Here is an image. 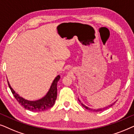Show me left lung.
Instances as JSON below:
<instances>
[{
  "label": "left lung",
  "instance_id": "8db88e82",
  "mask_svg": "<svg viewBox=\"0 0 134 134\" xmlns=\"http://www.w3.org/2000/svg\"><path fill=\"white\" fill-rule=\"evenodd\" d=\"M79 101H80V100H79ZM115 103V102H114V103H113V104H111V105H108L107 107H106L102 108V109H90V108H88V107H87V106H85V105H83V104H82V105L83 106V107H85L86 109L89 110H91V111H103V110H105V109H108V108H109V107H111V106H112V105H113V104H114Z\"/></svg>",
  "mask_w": 134,
  "mask_h": 134
}]
</instances>
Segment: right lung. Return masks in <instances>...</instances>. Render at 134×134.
<instances>
[{"mask_svg":"<svg viewBox=\"0 0 134 134\" xmlns=\"http://www.w3.org/2000/svg\"><path fill=\"white\" fill-rule=\"evenodd\" d=\"M60 76L58 75L53 81L52 85H51L47 94L41 99L34 100V101L26 100L22 98V97L19 96L17 93H16L15 91L13 90V89L11 87L8 82V83L9 88L12 91L13 94L14 95V98L18 100V102L23 107H24V108L32 111H42L50 109L51 107H52L54 105L57 99V82L60 80Z\"/></svg>","mask_w":134,"mask_h":134,"instance_id":"add662e5","label":"right lung"}]
</instances>
